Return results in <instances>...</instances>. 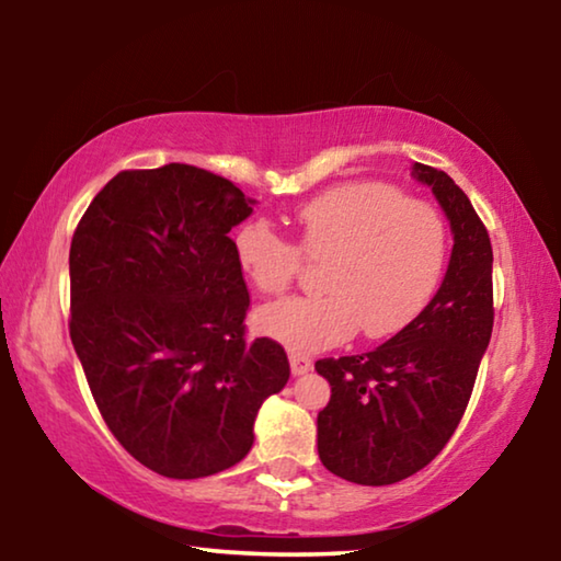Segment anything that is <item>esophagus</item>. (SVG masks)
I'll use <instances>...</instances> for the list:
<instances>
[{
	"mask_svg": "<svg viewBox=\"0 0 561 561\" xmlns=\"http://www.w3.org/2000/svg\"><path fill=\"white\" fill-rule=\"evenodd\" d=\"M289 366H291V374L294 376H301V374H307L309 368H311V358L301 356V354H291L289 356Z\"/></svg>",
	"mask_w": 561,
	"mask_h": 561,
	"instance_id": "esophagus-1",
	"label": "esophagus"
}]
</instances>
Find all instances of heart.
I'll return each instance as SVG.
<instances>
[{
	"label": "heart",
	"instance_id": "heart-1",
	"mask_svg": "<svg viewBox=\"0 0 561 561\" xmlns=\"http://www.w3.org/2000/svg\"><path fill=\"white\" fill-rule=\"evenodd\" d=\"M299 242L267 222L234 232V260L254 289L282 294L297 277L301 254L329 257L321 297H294L264 307V334L299 354L334 346L360 327L364 336L398 334L438 289L448 260V227L431 203L405 197L376 180L324 190L294 210Z\"/></svg>",
	"mask_w": 561,
	"mask_h": 561
}]
</instances>
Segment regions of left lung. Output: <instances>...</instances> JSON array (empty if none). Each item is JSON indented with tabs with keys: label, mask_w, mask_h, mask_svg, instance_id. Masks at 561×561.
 I'll list each match as a JSON object with an SVG mask.
<instances>
[{
	"label": "left lung",
	"mask_w": 561,
	"mask_h": 561,
	"mask_svg": "<svg viewBox=\"0 0 561 561\" xmlns=\"http://www.w3.org/2000/svg\"><path fill=\"white\" fill-rule=\"evenodd\" d=\"M448 215L453 254L440 289L411 324L368 354L317 360L331 398L317 417L324 468L356 485H393L423 470L468 408L492 321V244L455 180L415 163Z\"/></svg>",
	"instance_id": "obj_1"
}]
</instances>
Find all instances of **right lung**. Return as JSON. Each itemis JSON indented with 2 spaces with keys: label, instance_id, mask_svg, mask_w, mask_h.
<instances>
[{
  "label": "right lung",
  "instance_id": "1",
  "mask_svg": "<svg viewBox=\"0 0 561 561\" xmlns=\"http://www.w3.org/2000/svg\"><path fill=\"white\" fill-rule=\"evenodd\" d=\"M250 197L210 170H123L76 227L71 344L108 431L175 480L232 468L289 381L284 348L247 341L250 291L230 230Z\"/></svg>",
  "mask_w": 561,
  "mask_h": 561
}]
</instances>
